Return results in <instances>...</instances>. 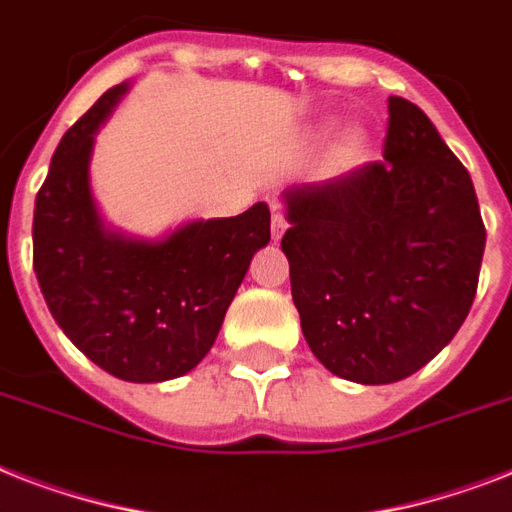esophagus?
I'll use <instances>...</instances> for the list:
<instances>
[{
	"instance_id": "1",
	"label": "esophagus",
	"mask_w": 512,
	"mask_h": 512,
	"mask_svg": "<svg viewBox=\"0 0 512 512\" xmlns=\"http://www.w3.org/2000/svg\"><path fill=\"white\" fill-rule=\"evenodd\" d=\"M287 228H289L287 217L281 215L279 209H273V220H271V236H273V239L279 241L281 236H284V233H287Z\"/></svg>"
}]
</instances>
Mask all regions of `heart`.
Listing matches in <instances>:
<instances>
[{"mask_svg": "<svg viewBox=\"0 0 512 512\" xmlns=\"http://www.w3.org/2000/svg\"><path fill=\"white\" fill-rule=\"evenodd\" d=\"M332 127H335V122L332 119H327V122H321L316 130H313V135L316 138H327L329 132H332ZM366 146H369V138H366V132L361 130V127H350V130H345L337 138L335 148H332V162L337 164V167H350V164H356L361 156H364Z\"/></svg>", "mask_w": 512, "mask_h": 512, "instance_id": "b5f03b06", "label": "heart"}]
</instances>
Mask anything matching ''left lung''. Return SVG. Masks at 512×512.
I'll return each instance as SVG.
<instances>
[{
	"instance_id": "8db88e82",
	"label": "left lung",
	"mask_w": 512,
	"mask_h": 512,
	"mask_svg": "<svg viewBox=\"0 0 512 512\" xmlns=\"http://www.w3.org/2000/svg\"><path fill=\"white\" fill-rule=\"evenodd\" d=\"M388 114L385 162L281 193L305 342L358 385L404 380L452 342L486 247L473 180L433 122L404 98Z\"/></svg>"
}]
</instances>
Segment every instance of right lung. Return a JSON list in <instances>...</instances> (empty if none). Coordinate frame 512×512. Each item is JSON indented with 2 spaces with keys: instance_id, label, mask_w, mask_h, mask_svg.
Masks as SVG:
<instances>
[{
  "instance_id": "1",
  "label": "right lung",
  "mask_w": 512,
  "mask_h": 512,
  "mask_svg": "<svg viewBox=\"0 0 512 512\" xmlns=\"http://www.w3.org/2000/svg\"><path fill=\"white\" fill-rule=\"evenodd\" d=\"M130 82L108 90L63 135L34 207V271L63 335L127 382L183 377L207 356L257 249L265 201L236 217L188 220L146 239L106 223L92 196L95 135Z\"/></svg>"
}]
</instances>
